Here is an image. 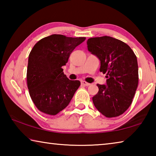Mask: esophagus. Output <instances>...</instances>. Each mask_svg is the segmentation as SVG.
Listing matches in <instances>:
<instances>
[{
	"mask_svg": "<svg viewBox=\"0 0 156 156\" xmlns=\"http://www.w3.org/2000/svg\"><path fill=\"white\" fill-rule=\"evenodd\" d=\"M81 84H83V85H84V86H89L91 84L90 83H87L86 81H81Z\"/></svg>",
	"mask_w": 156,
	"mask_h": 156,
	"instance_id": "34e87169",
	"label": "esophagus"
}]
</instances>
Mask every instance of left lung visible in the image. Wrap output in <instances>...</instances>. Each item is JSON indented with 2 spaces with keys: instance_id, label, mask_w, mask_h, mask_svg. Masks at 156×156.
I'll return each instance as SVG.
<instances>
[{
  "instance_id": "1",
  "label": "left lung",
  "mask_w": 156,
  "mask_h": 156,
  "mask_svg": "<svg viewBox=\"0 0 156 156\" xmlns=\"http://www.w3.org/2000/svg\"><path fill=\"white\" fill-rule=\"evenodd\" d=\"M88 50L100 60V72L106 73L107 85L98 84L92 98L94 106L107 118L125 113L133 101L138 85L136 56L128 44L110 36L91 38Z\"/></svg>"
}]
</instances>
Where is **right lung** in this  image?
<instances>
[{
  "mask_svg": "<svg viewBox=\"0 0 156 156\" xmlns=\"http://www.w3.org/2000/svg\"><path fill=\"white\" fill-rule=\"evenodd\" d=\"M85 39L53 34L42 38L31 49L27 84L31 98L40 112L55 115L70 102L80 82L69 80L62 67L73 50Z\"/></svg>",
  "mask_w": 156,
  "mask_h": 156,
  "instance_id": "1",
  "label": "right lung"
}]
</instances>
